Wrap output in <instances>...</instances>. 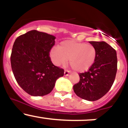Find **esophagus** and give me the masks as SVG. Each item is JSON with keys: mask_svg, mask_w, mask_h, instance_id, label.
<instances>
[{"mask_svg": "<svg viewBox=\"0 0 128 128\" xmlns=\"http://www.w3.org/2000/svg\"><path fill=\"white\" fill-rule=\"evenodd\" d=\"M69 73H70V72L69 71V70H64V76H68L69 75Z\"/></svg>", "mask_w": 128, "mask_h": 128, "instance_id": "34e87169", "label": "esophagus"}]
</instances>
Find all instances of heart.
<instances>
[{
  "instance_id": "1",
  "label": "heart",
  "mask_w": 128,
  "mask_h": 128,
  "mask_svg": "<svg viewBox=\"0 0 128 128\" xmlns=\"http://www.w3.org/2000/svg\"><path fill=\"white\" fill-rule=\"evenodd\" d=\"M96 50L91 44L74 40L62 41L58 46H54L50 51V56L52 62L59 66L69 64L75 71L85 72L94 66L96 60Z\"/></svg>"
}]
</instances>
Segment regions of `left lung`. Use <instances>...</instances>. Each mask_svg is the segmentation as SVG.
Returning <instances> with one entry per match:
<instances>
[{
  "mask_svg": "<svg viewBox=\"0 0 128 128\" xmlns=\"http://www.w3.org/2000/svg\"><path fill=\"white\" fill-rule=\"evenodd\" d=\"M97 54L94 66L87 72L79 74L80 81L73 87L75 94L88 101H96L112 87L117 71L115 50L104 41H89Z\"/></svg>",
  "mask_w": 128,
  "mask_h": 128,
  "instance_id": "left-lung-1",
  "label": "left lung"
}]
</instances>
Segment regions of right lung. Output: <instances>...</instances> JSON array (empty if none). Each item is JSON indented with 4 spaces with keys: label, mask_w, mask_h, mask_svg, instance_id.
<instances>
[{
    "label": "right lung",
    "mask_w": 128,
    "mask_h": 128,
    "mask_svg": "<svg viewBox=\"0 0 128 128\" xmlns=\"http://www.w3.org/2000/svg\"><path fill=\"white\" fill-rule=\"evenodd\" d=\"M56 37L32 30L15 40L10 61L14 77L23 90L32 96H44L54 87L64 70L55 66L50 57Z\"/></svg>",
    "instance_id": "right-lung-1"
}]
</instances>
